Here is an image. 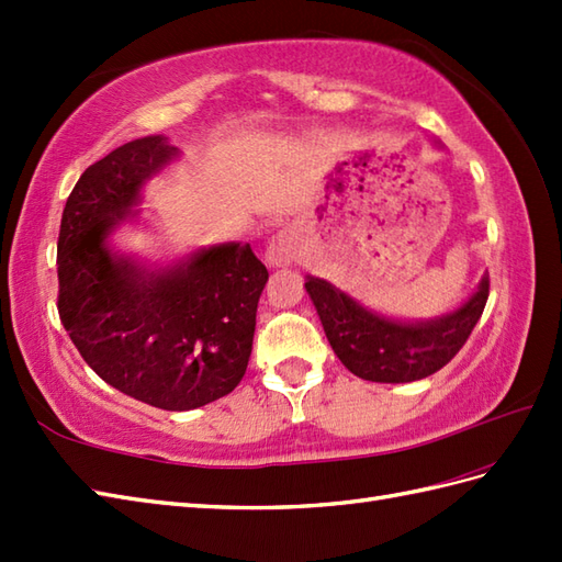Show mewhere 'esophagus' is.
I'll use <instances>...</instances> for the list:
<instances>
[{"label": "esophagus", "instance_id": "1", "mask_svg": "<svg viewBox=\"0 0 562 562\" xmlns=\"http://www.w3.org/2000/svg\"><path fill=\"white\" fill-rule=\"evenodd\" d=\"M294 250L296 246L292 241V236L280 232L270 238V244L266 248V260L270 266H288V262H292L294 258Z\"/></svg>", "mask_w": 562, "mask_h": 562}]
</instances>
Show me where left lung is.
Instances as JSON below:
<instances>
[{
  "label": "left lung",
  "mask_w": 562,
  "mask_h": 562,
  "mask_svg": "<svg viewBox=\"0 0 562 562\" xmlns=\"http://www.w3.org/2000/svg\"><path fill=\"white\" fill-rule=\"evenodd\" d=\"M304 288L333 352L355 376L379 384H405L439 372L463 348L485 308L491 278L485 272L479 290L457 312L417 324L369 312L326 280L306 278Z\"/></svg>",
  "instance_id": "obj_1"
}]
</instances>
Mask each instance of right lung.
Segmentation results:
<instances>
[{
	"label": "right lung",
	"mask_w": 562,
	"mask_h": 562,
	"mask_svg": "<svg viewBox=\"0 0 562 562\" xmlns=\"http://www.w3.org/2000/svg\"><path fill=\"white\" fill-rule=\"evenodd\" d=\"M178 157L151 135L81 173L57 238V312L105 384L161 411H193L244 379L268 270L248 244L202 248L171 268L117 256L105 238Z\"/></svg>",
	"instance_id": "obj_1"
}]
</instances>
